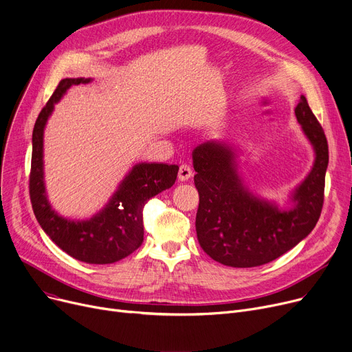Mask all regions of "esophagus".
<instances>
[{
  "label": "esophagus",
  "mask_w": 352,
  "mask_h": 352,
  "mask_svg": "<svg viewBox=\"0 0 352 352\" xmlns=\"http://www.w3.org/2000/svg\"><path fill=\"white\" fill-rule=\"evenodd\" d=\"M191 177H192L191 167L186 166V164H182V166L179 167V171H178V179L179 181H188Z\"/></svg>",
  "instance_id": "obj_1"
}]
</instances>
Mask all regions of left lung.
I'll return each mask as SVG.
<instances>
[{
    "instance_id": "1",
    "label": "left lung",
    "mask_w": 352,
    "mask_h": 352,
    "mask_svg": "<svg viewBox=\"0 0 352 352\" xmlns=\"http://www.w3.org/2000/svg\"><path fill=\"white\" fill-rule=\"evenodd\" d=\"M297 122L314 151V162L287 197V206L253 194L239 171V151L223 140H208L192 151L199 194L197 236L214 261L230 267L266 265L309 236L324 201L329 144L324 130L301 96Z\"/></svg>"
}]
</instances>
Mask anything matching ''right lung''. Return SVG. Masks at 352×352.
Returning a JSON list of instances; mask_svg holds the SVG:
<instances>
[{
  "label": "right lung",
  "mask_w": 352,
  "mask_h": 352,
  "mask_svg": "<svg viewBox=\"0 0 352 352\" xmlns=\"http://www.w3.org/2000/svg\"><path fill=\"white\" fill-rule=\"evenodd\" d=\"M90 78L62 79L41 110L32 133L30 195L38 223L55 245L76 261L90 265L114 263L144 241L143 209L147 201L174 185L179 167L162 162H138L120 181L109 202L89 219H69L51 206L45 188L43 131L55 104L66 91Z\"/></svg>",
  "instance_id": "add662e5"
}]
</instances>
